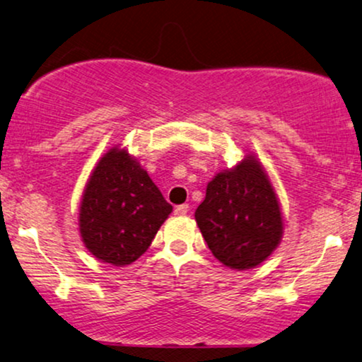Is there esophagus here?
<instances>
[{
  "label": "esophagus",
  "instance_id": "34e87169",
  "mask_svg": "<svg viewBox=\"0 0 362 362\" xmlns=\"http://www.w3.org/2000/svg\"><path fill=\"white\" fill-rule=\"evenodd\" d=\"M189 209H190L189 205L182 204V205H177L173 212H175V215H187V212H189Z\"/></svg>",
  "mask_w": 362,
  "mask_h": 362
}]
</instances>
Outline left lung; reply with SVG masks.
Masks as SVG:
<instances>
[{
  "label": "left lung",
  "instance_id": "obj_1",
  "mask_svg": "<svg viewBox=\"0 0 362 362\" xmlns=\"http://www.w3.org/2000/svg\"><path fill=\"white\" fill-rule=\"evenodd\" d=\"M195 221L214 257L237 271L262 264L284 234L277 194L254 155L209 182Z\"/></svg>",
  "mask_w": 362,
  "mask_h": 362
}]
</instances>
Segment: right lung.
I'll return each instance as SVG.
<instances>
[{
	"instance_id": "add662e5",
	"label": "right lung",
	"mask_w": 362,
	"mask_h": 362,
	"mask_svg": "<svg viewBox=\"0 0 362 362\" xmlns=\"http://www.w3.org/2000/svg\"><path fill=\"white\" fill-rule=\"evenodd\" d=\"M172 205L125 148H110L86 182L80 204V235L102 262L128 265L152 244Z\"/></svg>"
}]
</instances>
